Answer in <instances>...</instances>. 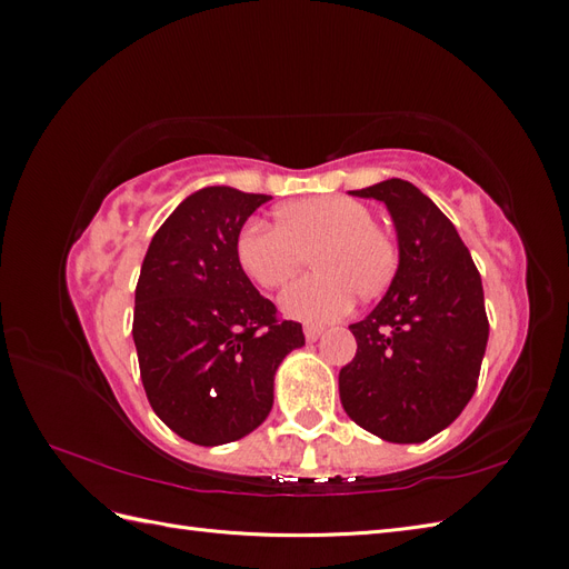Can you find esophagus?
<instances>
[{
	"label": "esophagus",
	"instance_id": "34e87169",
	"mask_svg": "<svg viewBox=\"0 0 569 569\" xmlns=\"http://www.w3.org/2000/svg\"><path fill=\"white\" fill-rule=\"evenodd\" d=\"M303 335H306V341H318L320 335H322V327H318V325H306V327H303Z\"/></svg>",
	"mask_w": 569,
	"mask_h": 569
}]
</instances>
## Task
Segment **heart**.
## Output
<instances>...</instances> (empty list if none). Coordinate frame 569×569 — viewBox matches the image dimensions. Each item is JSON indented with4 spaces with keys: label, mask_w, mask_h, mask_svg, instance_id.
I'll list each match as a JSON object with an SVG mask.
<instances>
[{
    "label": "heart",
    "mask_w": 569,
    "mask_h": 569,
    "mask_svg": "<svg viewBox=\"0 0 569 569\" xmlns=\"http://www.w3.org/2000/svg\"><path fill=\"white\" fill-rule=\"evenodd\" d=\"M313 256L318 272L289 284L282 313L301 322H332L347 316L358 291L380 295L399 268L393 239L375 228L368 206L325 194L289 201L278 209V226L249 220L237 234V261L261 289H278Z\"/></svg>",
    "instance_id": "1"
}]
</instances>
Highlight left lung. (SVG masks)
<instances>
[{
    "mask_svg": "<svg viewBox=\"0 0 569 569\" xmlns=\"http://www.w3.org/2000/svg\"><path fill=\"white\" fill-rule=\"evenodd\" d=\"M349 194L387 206L399 268L372 313L349 325L358 349L339 372V399L370 435L420 443L477 389L489 339L485 289L453 222L416 184L391 178Z\"/></svg>",
    "mask_w": 569,
    "mask_h": 569,
    "instance_id": "obj_1",
    "label": "left lung"
}]
</instances>
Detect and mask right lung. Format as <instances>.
<instances>
[{
  "label": "right lung",
  "mask_w": 569,
  "mask_h": 569,
  "mask_svg": "<svg viewBox=\"0 0 569 569\" xmlns=\"http://www.w3.org/2000/svg\"><path fill=\"white\" fill-rule=\"evenodd\" d=\"M268 194L203 187L166 218L134 289L132 339L153 412L187 441L247 437L272 408L301 325L280 320L237 261V234Z\"/></svg>",
  "instance_id": "add662e5"
}]
</instances>
